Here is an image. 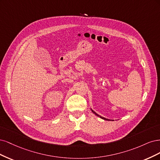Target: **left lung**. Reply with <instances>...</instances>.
Segmentation results:
<instances>
[{"label": "left lung", "mask_w": 160, "mask_h": 160, "mask_svg": "<svg viewBox=\"0 0 160 160\" xmlns=\"http://www.w3.org/2000/svg\"><path fill=\"white\" fill-rule=\"evenodd\" d=\"M91 110H92V112L94 113V114H95V115H96L98 117H99V118H102V119H103V120H107V121H111V120H110V119H107V118H104V117H102V116H100V115H98L97 114V113H96L91 108Z\"/></svg>", "instance_id": "left-lung-1"}]
</instances>
